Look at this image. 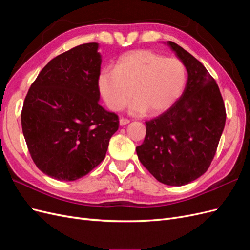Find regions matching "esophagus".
<instances>
[{
    "label": "esophagus",
    "instance_id": "1",
    "mask_svg": "<svg viewBox=\"0 0 250 250\" xmlns=\"http://www.w3.org/2000/svg\"><path fill=\"white\" fill-rule=\"evenodd\" d=\"M119 122H120V126H125V125H127L128 123H129L130 121L127 120V119H124V118H121Z\"/></svg>",
    "mask_w": 250,
    "mask_h": 250
}]
</instances>
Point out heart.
<instances>
[{"instance_id":"1","label":"heart","mask_w":250,"mask_h":250,"mask_svg":"<svg viewBox=\"0 0 250 250\" xmlns=\"http://www.w3.org/2000/svg\"><path fill=\"white\" fill-rule=\"evenodd\" d=\"M187 81L185 64L150 50H137L121 56L115 69H103L98 75V89L107 107L122 109L134 99L128 111L142 116L158 115L176 102Z\"/></svg>"}]
</instances>
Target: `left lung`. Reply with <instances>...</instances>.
<instances>
[{"mask_svg":"<svg viewBox=\"0 0 250 250\" xmlns=\"http://www.w3.org/2000/svg\"><path fill=\"white\" fill-rule=\"evenodd\" d=\"M167 44L185 64L187 84L179 100L146 122V137L137 147V154L160 183L180 187L208 169L226 113L220 89L204 65L177 43Z\"/></svg>","mask_w":250,"mask_h":250,"instance_id":"left-lung-1","label":"left lung"}]
</instances>
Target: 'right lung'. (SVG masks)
Here are the masks:
<instances>
[{
	"label": "right lung",
	"instance_id": "add662e5",
	"mask_svg": "<svg viewBox=\"0 0 250 250\" xmlns=\"http://www.w3.org/2000/svg\"><path fill=\"white\" fill-rule=\"evenodd\" d=\"M101 62L98 42L75 47L43 67L25 98L22 134L37 168L52 178L86 175L118 130V116L99 104Z\"/></svg>",
	"mask_w": 250,
	"mask_h": 250
}]
</instances>
